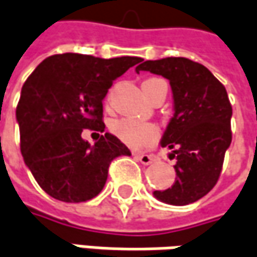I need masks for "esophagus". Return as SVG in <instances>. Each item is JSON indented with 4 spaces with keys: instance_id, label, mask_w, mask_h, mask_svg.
Masks as SVG:
<instances>
[{
    "instance_id": "34e87169",
    "label": "esophagus",
    "mask_w": 257,
    "mask_h": 257,
    "mask_svg": "<svg viewBox=\"0 0 257 257\" xmlns=\"http://www.w3.org/2000/svg\"><path fill=\"white\" fill-rule=\"evenodd\" d=\"M135 159L136 161L140 162V163H143V165H150L152 162L155 161V156H152V155H142V153H136Z\"/></svg>"
}]
</instances>
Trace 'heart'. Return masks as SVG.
I'll return each mask as SVG.
<instances>
[{"label": "heart", "mask_w": 257, "mask_h": 257, "mask_svg": "<svg viewBox=\"0 0 257 257\" xmlns=\"http://www.w3.org/2000/svg\"><path fill=\"white\" fill-rule=\"evenodd\" d=\"M111 132L115 137H118L124 145L133 149L150 146L159 137V128L155 124L139 121L135 118L114 120L111 122Z\"/></svg>", "instance_id": "b5f03b06"}]
</instances>
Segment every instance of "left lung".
<instances>
[{"mask_svg": "<svg viewBox=\"0 0 257 257\" xmlns=\"http://www.w3.org/2000/svg\"><path fill=\"white\" fill-rule=\"evenodd\" d=\"M162 75L171 84L173 117L161 140L172 149L176 181L156 198L186 205L207 195L217 184L225 150L231 143V104L224 85L204 65L186 58L140 60L136 72Z\"/></svg>", "mask_w": 257, "mask_h": 257, "instance_id": "8db88e82", "label": "left lung"}]
</instances>
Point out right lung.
Wrapping results in <instances>:
<instances>
[{
  "label": "right lung",
  "instance_id": "obj_1",
  "mask_svg": "<svg viewBox=\"0 0 257 257\" xmlns=\"http://www.w3.org/2000/svg\"><path fill=\"white\" fill-rule=\"evenodd\" d=\"M140 60L53 55L27 78L16 109L20 149L46 194L63 202L92 199L105 185L111 161L132 155L109 133L91 146L82 139V130L104 133L102 99L112 81Z\"/></svg>",
  "mask_w": 257,
  "mask_h": 257
}]
</instances>
